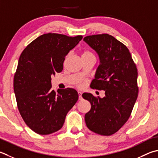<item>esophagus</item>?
<instances>
[{
    "mask_svg": "<svg viewBox=\"0 0 158 158\" xmlns=\"http://www.w3.org/2000/svg\"><path fill=\"white\" fill-rule=\"evenodd\" d=\"M78 94H79V100H81L82 99V96H81V94H82V93H81V92H78Z\"/></svg>",
    "mask_w": 158,
    "mask_h": 158,
    "instance_id": "34e87169",
    "label": "esophagus"
}]
</instances>
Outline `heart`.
Returning <instances> with one entry per match:
<instances>
[{
    "label": "heart",
    "instance_id": "1",
    "mask_svg": "<svg viewBox=\"0 0 158 158\" xmlns=\"http://www.w3.org/2000/svg\"><path fill=\"white\" fill-rule=\"evenodd\" d=\"M93 56V54H92L90 51H88V50L84 51V52H83V54H82V57L83 56ZM77 85H78L79 86H82L83 84L81 83V81H79V82H78Z\"/></svg>",
    "mask_w": 158,
    "mask_h": 158
}]
</instances>
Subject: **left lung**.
<instances>
[{"label":"left lung","instance_id":"obj_1","mask_svg":"<svg viewBox=\"0 0 158 158\" xmlns=\"http://www.w3.org/2000/svg\"><path fill=\"white\" fill-rule=\"evenodd\" d=\"M98 54L99 65L90 87L105 90L103 98L85 93L91 108L85 114L87 127L102 135H111L130 117L138 95L137 69L127 47L108 34L84 37Z\"/></svg>","mask_w":158,"mask_h":158}]
</instances>
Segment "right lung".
I'll return each instance as SVG.
<instances>
[{
	"label": "right lung",
	"instance_id": "right-lung-1",
	"mask_svg": "<svg viewBox=\"0 0 158 158\" xmlns=\"http://www.w3.org/2000/svg\"><path fill=\"white\" fill-rule=\"evenodd\" d=\"M83 36L48 33L27 45L19 57L14 74L17 106L27 127L39 135L61 129L79 98L73 88L52 90L51 77L64 68L65 56Z\"/></svg>",
	"mask_w": 158,
	"mask_h": 158
}]
</instances>
